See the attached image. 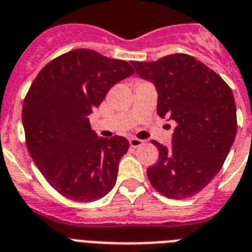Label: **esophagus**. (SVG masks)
<instances>
[{"mask_svg": "<svg viewBox=\"0 0 252 252\" xmlns=\"http://www.w3.org/2000/svg\"><path fill=\"white\" fill-rule=\"evenodd\" d=\"M128 142H130V146L134 148L139 147V146H142V144H143V140L138 139V138H130V139H128Z\"/></svg>", "mask_w": 252, "mask_h": 252, "instance_id": "esophagus-1", "label": "esophagus"}]
</instances>
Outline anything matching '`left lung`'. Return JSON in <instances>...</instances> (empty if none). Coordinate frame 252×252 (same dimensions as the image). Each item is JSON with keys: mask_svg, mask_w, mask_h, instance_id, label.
I'll use <instances>...</instances> for the list:
<instances>
[{"mask_svg": "<svg viewBox=\"0 0 252 252\" xmlns=\"http://www.w3.org/2000/svg\"><path fill=\"white\" fill-rule=\"evenodd\" d=\"M132 65L157 88L159 117L177 124L172 147L153 142L159 159L147 169L148 180L168 198L194 196L220 172L235 139L233 92L221 76L187 54Z\"/></svg>", "mask_w": 252, "mask_h": 252, "instance_id": "1", "label": "left lung"}]
</instances>
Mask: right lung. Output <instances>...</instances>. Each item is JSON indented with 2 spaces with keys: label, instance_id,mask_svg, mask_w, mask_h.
Here are the masks:
<instances>
[{
  "label": "right lung",
  "instance_id": "1",
  "mask_svg": "<svg viewBox=\"0 0 252 252\" xmlns=\"http://www.w3.org/2000/svg\"><path fill=\"white\" fill-rule=\"evenodd\" d=\"M134 73L125 60L79 48L43 67L22 108L26 146L52 188L67 198L91 202L113 189L128 140L98 138L89 118L109 89Z\"/></svg>",
  "mask_w": 252,
  "mask_h": 252
}]
</instances>
